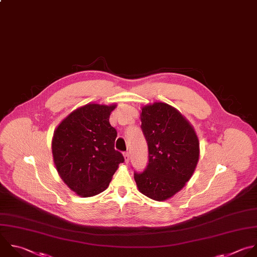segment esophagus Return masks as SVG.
<instances>
[{
    "label": "esophagus",
    "instance_id": "esophagus-1",
    "mask_svg": "<svg viewBox=\"0 0 257 257\" xmlns=\"http://www.w3.org/2000/svg\"><path fill=\"white\" fill-rule=\"evenodd\" d=\"M123 155H124V159H125V162L127 163V162L129 161V157H130V155H129V152H124V153H123Z\"/></svg>",
    "mask_w": 257,
    "mask_h": 257
}]
</instances>
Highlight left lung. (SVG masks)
Returning a JSON list of instances; mask_svg holds the SVG:
<instances>
[{
  "label": "left lung",
  "mask_w": 257,
  "mask_h": 257,
  "mask_svg": "<svg viewBox=\"0 0 257 257\" xmlns=\"http://www.w3.org/2000/svg\"><path fill=\"white\" fill-rule=\"evenodd\" d=\"M141 129L148 146V164L134 174L140 193L165 201L192 178L200 156L198 136L190 122L174 107L153 103L141 109Z\"/></svg>",
  "instance_id": "8db88e82"
}]
</instances>
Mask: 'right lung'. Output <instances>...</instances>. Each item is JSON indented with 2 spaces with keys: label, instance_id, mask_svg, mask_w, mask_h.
<instances>
[{
  "label": "right lung",
  "instance_id": "1",
  "mask_svg": "<svg viewBox=\"0 0 257 257\" xmlns=\"http://www.w3.org/2000/svg\"><path fill=\"white\" fill-rule=\"evenodd\" d=\"M116 105L88 104L71 112L57 126L52 155L57 173L76 195L87 198L104 192L120 163L115 149L117 131L110 124Z\"/></svg>",
  "mask_w": 257,
  "mask_h": 257
}]
</instances>
